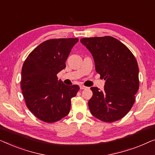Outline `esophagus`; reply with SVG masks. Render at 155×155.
<instances>
[{"instance_id": "34e87169", "label": "esophagus", "mask_w": 155, "mask_h": 155, "mask_svg": "<svg viewBox=\"0 0 155 155\" xmlns=\"http://www.w3.org/2000/svg\"><path fill=\"white\" fill-rule=\"evenodd\" d=\"M86 88H87L86 86H83V85H81V86H80V89H81V90H83V89H86Z\"/></svg>"}]
</instances>
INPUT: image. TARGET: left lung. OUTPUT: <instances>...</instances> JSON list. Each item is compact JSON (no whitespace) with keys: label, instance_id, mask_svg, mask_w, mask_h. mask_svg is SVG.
I'll return each instance as SVG.
<instances>
[{"label":"left lung","instance_id":"obj_1","mask_svg":"<svg viewBox=\"0 0 155 155\" xmlns=\"http://www.w3.org/2000/svg\"><path fill=\"white\" fill-rule=\"evenodd\" d=\"M93 57L95 70L105 80L103 91L91 87L88 107L93 116L104 122L121 119L129 112L139 88L136 59L124 43L112 36L81 39Z\"/></svg>","mask_w":155,"mask_h":155}]
</instances>
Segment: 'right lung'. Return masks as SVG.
Segmentation results:
<instances>
[{
  "instance_id": "right-lung-1",
  "label": "right lung",
  "mask_w": 155,
  "mask_h": 155,
  "mask_svg": "<svg viewBox=\"0 0 155 155\" xmlns=\"http://www.w3.org/2000/svg\"><path fill=\"white\" fill-rule=\"evenodd\" d=\"M78 38L50 39L29 54L21 69V88L27 107L40 120L53 123L69 114L71 99L78 85L67 86L57 74L66 67L65 62Z\"/></svg>"
}]
</instances>
